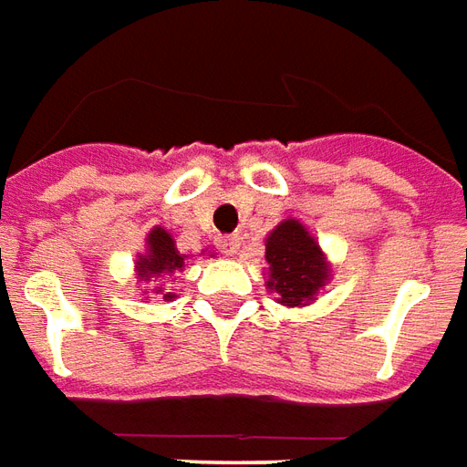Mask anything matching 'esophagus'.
I'll return each instance as SVG.
<instances>
[{"mask_svg":"<svg viewBox=\"0 0 467 467\" xmlns=\"http://www.w3.org/2000/svg\"><path fill=\"white\" fill-rule=\"evenodd\" d=\"M218 246H221L223 254H236L241 246V239L236 234H234V236H221V239H218Z\"/></svg>","mask_w":467,"mask_h":467,"instance_id":"esophagus-1","label":"esophagus"}]
</instances>
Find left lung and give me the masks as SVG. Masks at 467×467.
I'll use <instances>...</instances> for the list:
<instances>
[{
	"label": "left lung",
	"mask_w": 467,
	"mask_h": 467,
	"mask_svg": "<svg viewBox=\"0 0 467 467\" xmlns=\"http://www.w3.org/2000/svg\"><path fill=\"white\" fill-rule=\"evenodd\" d=\"M269 284L286 306H302L324 286L329 269L319 244L306 234L299 221H284L266 239Z\"/></svg>",
	"instance_id": "left-lung-1"
}]
</instances>
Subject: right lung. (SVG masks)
<instances>
[{
    "instance_id": "1",
    "label": "right lung",
    "mask_w": 467,
    "mask_h": 467,
    "mask_svg": "<svg viewBox=\"0 0 467 467\" xmlns=\"http://www.w3.org/2000/svg\"><path fill=\"white\" fill-rule=\"evenodd\" d=\"M183 266V256L175 249V241L171 234L163 228H153L148 236V254L140 256L138 261V276L150 281L153 276H163V274H173L175 269ZM165 299H173V294H163Z\"/></svg>"
}]
</instances>
